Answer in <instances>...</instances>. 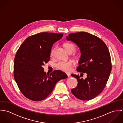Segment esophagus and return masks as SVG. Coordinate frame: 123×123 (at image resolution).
Instances as JSON below:
<instances>
[{
    "label": "esophagus",
    "mask_w": 123,
    "mask_h": 123,
    "mask_svg": "<svg viewBox=\"0 0 123 123\" xmlns=\"http://www.w3.org/2000/svg\"><path fill=\"white\" fill-rule=\"evenodd\" d=\"M67 76H68V77H70V73H67Z\"/></svg>",
    "instance_id": "obj_1"
}]
</instances>
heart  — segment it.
<instances>
[{"label":"heart","instance_id":"obj_1","mask_svg":"<svg viewBox=\"0 0 123 123\" xmlns=\"http://www.w3.org/2000/svg\"><path fill=\"white\" fill-rule=\"evenodd\" d=\"M64 47L66 50L69 53L70 51L73 52L75 51L76 47L75 45L71 43H66L64 44ZM56 48H53L50 52V55L53 57ZM73 64V62L72 61H69L68 62H59L55 64L56 67L60 70L65 71L69 72L71 70L72 66Z\"/></svg>","mask_w":123,"mask_h":123}]
</instances>
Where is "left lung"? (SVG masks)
I'll return each instance as SVG.
<instances>
[{
    "mask_svg": "<svg viewBox=\"0 0 123 123\" xmlns=\"http://www.w3.org/2000/svg\"><path fill=\"white\" fill-rule=\"evenodd\" d=\"M66 39L75 43L81 52L76 69L81 74H71L78 80L77 86L71 91L79 99L89 100L102 92L109 79L112 70L109 50L101 39L87 32L71 33ZM84 73L87 75L85 79L81 78Z\"/></svg>",
    "mask_w": 123,
    "mask_h": 123,
    "instance_id": "left-lung-1",
    "label": "left lung"
}]
</instances>
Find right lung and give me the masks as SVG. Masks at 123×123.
I'll list each match as a JSON object with an SVG mask.
<instances>
[{
	"label": "right lung",
	"mask_w": 123,
	"mask_h": 123,
	"mask_svg": "<svg viewBox=\"0 0 123 123\" xmlns=\"http://www.w3.org/2000/svg\"><path fill=\"white\" fill-rule=\"evenodd\" d=\"M63 35L40 33L26 38L18 49L14 59V77L26 98L35 101L43 100L52 92L58 81L67 78L61 70L46 74L42 67L50 60L53 43Z\"/></svg>",
	"instance_id": "right-lung-1"
}]
</instances>
